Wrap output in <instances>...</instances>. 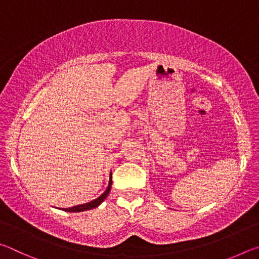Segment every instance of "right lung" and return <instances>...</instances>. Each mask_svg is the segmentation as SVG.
Masks as SVG:
<instances>
[{"label":"right lung","mask_w":259,"mask_h":259,"mask_svg":"<svg viewBox=\"0 0 259 259\" xmlns=\"http://www.w3.org/2000/svg\"><path fill=\"white\" fill-rule=\"evenodd\" d=\"M111 187H112V176H111V181H109L108 184V187L107 190L105 191L102 195L99 196L94 201H91V202H88L84 204H80V205H75V207H72V208H67V209H64L65 211H68V212H80V211H84V210H90V209H94L96 207H98V205L103 202V201L107 198L109 191H111Z\"/></svg>","instance_id":"right-lung-1"}]
</instances>
